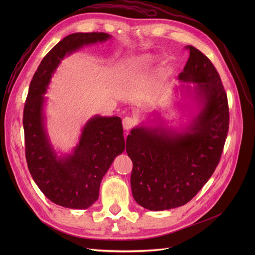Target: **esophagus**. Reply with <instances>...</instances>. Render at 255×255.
Here are the masks:
<instances>
[{
	"label": "esophagus",
	"instance_id": "esophagus-1",
	"mask_svg": "<svg viewBox=\"0 0 255 255\" xmlns=\"http://www.w3.org/2000/svg\"><path fill=\"white\" fill-rule=\"evenodd\" d=\"M137 124V120L133 117H126L123 119V127L125 130H130Z\"/></svg>",
	"mask_w": 255,
	"mask_h": 255
}]
</instances>
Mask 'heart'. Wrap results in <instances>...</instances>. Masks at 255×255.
I'll use <instances>...</instances> for the list:
<instances>
[{
	"label": "heart",
	"mask_w": 255,
	"mask_h": 255,
	"mask_svg": "<svg viewBox=\"0 0 255 255\" xmlns=\"http://www.w3.org/2000/svg\"><path fill=\"white\" fill-rule=\"evenodd\" d=\"M156 61V58L152 55H143L139 58H137L134 62H132L126 69V72L127 74L131 75L133 73H135L137 71H140L144 68H146V67L151 66L153 63H155Z\"/></svg>",
	"instance_id": "obj_1"
}]
</instances>
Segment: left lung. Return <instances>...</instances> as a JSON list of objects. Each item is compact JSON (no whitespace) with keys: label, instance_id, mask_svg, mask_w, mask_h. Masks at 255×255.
Here are the masks:
<instances>
[{"label":"left lung","instance_id":"8db88e82","mask_svg":"<svg viewBox=\"0 0 255 255\" xmlns=\"http://www.w3.org/2000/svg\"><path fill=\"white\" fill-rule=\"evenodd\" d=\"M186 48L189 59L178 76L185 84L178 89L195 100L197 114L182 129L163 126L158 117L157 125H139L127 136L132 195L151 211L190 202L217 167L229 131V103L216 68L197 48Z\"/></svg>","mask_w":255,"mask_h":255}]
</instances>
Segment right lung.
<instances>
[{
  "label": "right lung",
  "mask_w": 255,
  "mask_h": 255,
  "mask_svg": "<svg viewBox=\"0 0 255 255\" xmlns=\"http://www.w3.org/2000/svg\"><path fill=\"white\" fill-rule=\"evenodd\" d=\"M106 33H73L53 46L40 63L23 109L25 158L39 189L53 204L88 209L96 202L102 178L125 150L122 120L94 116L85 124L70 154L59 156L45 127L44 104L50 79L61 61L85 45L105 42Z\"/></svg>",
  "instance_id": "add662e5"
}]
</instances>
